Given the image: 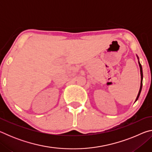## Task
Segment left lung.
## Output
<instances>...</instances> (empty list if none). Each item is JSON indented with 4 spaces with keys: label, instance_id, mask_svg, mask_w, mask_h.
I'll list each match as a JSON object with an SVG mask.
<instances>
[{
    "label": "left lung",
    "instance_id": "obj_1",
    "mask_svg": "<svg viewBox=\"0 0 152 152\" xmlns=\"http://www.w3.org/2000/svg\"><path fill=\"white\" fill-rule=\"evenodd\" d=\"M136 56H137V60H138V64H139V66H140V68L141 84H140V91H139L138 94H137V98H136V99H135V102H136V101H137L138 98H139V96H140V93H141V89H142V85H143V83H142V82H143V70H142V66H141V64H140V59H139V57L137 56V55H136Z\"/></svg>",
    "mask_w": 152,
    "mask_h": 152
}]
</instances>
